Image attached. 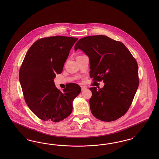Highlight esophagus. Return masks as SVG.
I'll return each mask as SVG.
<instances>
[{
    "instance_id": "esophagus-1",
    "label": "esophagus",
    "mask_w": 159,
    "mask_h": 159,
    "mask_svg": "<svg viewBox=\"0 0 159 159\" xmlns=\"http://www.w3.org/2000/svg\"><path fill=\"white\" fill-rule=\"evenodd\" d=\"M86 89H87V88H86V86H81V90L82 91L86 90Z\"/></svg>"
}]
</instances>
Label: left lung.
Listing matches in <instances>:
<instances>
[{"mask_svg":"<svg viewBox=\"0 0 159 159\" xmlns=\"http://www.w3.org/2000/svg\"><path fill=\"white\" fill-rule=\"evenodd\" d=\"M77 49L89 57L93 80L104 83L101 89L89 88L92 113L102 121L119 119L128 111L138 88L135 59L123 43L103 35L80 39L75 46Z\"/></svg>","mask_w":159,"mask_h":159,"instance_id":"1","label":"left lung"}]
</instances>
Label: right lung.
<instances>
[{
    "instance_id": "1",
    "label": "right lung",
    "mask_w": 159,
    "mask_h": 159,
    "mask_svg": "<svg viewBox=\"0 0 159 159\" xmlns=\"http://www.w3.org/2000/svg\"><path fill=\"white\" fill-rule=\"evenodd\" d=\"M78 40L66 36L39 39L26 53L19 80L25 102L31 111L44 121L58 122L73 110V102L80 93L76 83L61 92L53 79L62 71L70 49Z\"/></svg>"
}]
</instances>
